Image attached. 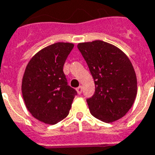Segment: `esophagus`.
<instances>
[{"mask_svg":"<svg viewBox=\"0 0 155 155\" xmlns=\"http://www.w3.org/2000/svg\"><path fill=\"white\" fill-rule=\"evenodd\" d=\"M76 91L79 94H81V93H82V86H79L78 88H76Z\"/></svg>","mask_w":155,"mask_h":155,"instance_id":"esophagus-1","label":"esophagus"}]
</instances>
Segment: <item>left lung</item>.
Wrapping results in <instances>:
<instances>
[{"instance_id": "1", "label": "left lung", "mask_w": 155, "mask_h": 155, "mask_svg": "<svg viewBox=\"0 0 155 155\" xmlns=\"http://www.w3.org/2000/svg\"><path fill=\"white\" fill-rule=\"evenodd\" d=\"M77 47L94 81V94L87 99L91 114L107 123L121 118L137 94L130 61L118 48L101 40L81 42Z\"/></svg>"}]
</instances>
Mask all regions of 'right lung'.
<instances>
[{
    "label": "right lung",
    "instance_id": "1",
    "mask_svg": "<svg viewBox=\"0 0 155 155\" xmlns=\"http://www.w3.org/2000/svg\"><path fill=\"white\" fill-rule=\"evenodd\" d=\"M73 43L56 42L37 52L28 61L22 80V94L33 117L57 124L69 114L75 89L69 86L63 66Z\"/></svg>",
    "mask_w": 155,
    "mask_h": 155
}]
</instances>
